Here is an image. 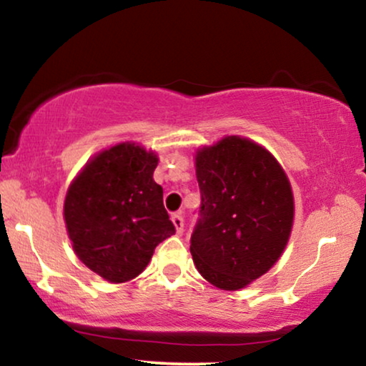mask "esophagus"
<instances>
[{
	"instance_id": "esophagus-1",
	"label": "esophagus",
	"mask_w": 366,
	"mask_h": 366,
	"mask_svg": "<svg viewBox=\"0 0 366 366\" xmlns=\"http://www.w3.org/2000/svg\"><path fill=\"white\" fill-rule=\"evenodd\" d=\"M170 219H172V224L175 226V232L180 236V234L184 232V217L180 216V214H172V217Z\"/></svg>"
}]
</instances>
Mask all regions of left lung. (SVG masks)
Masks as SVG:
<instances>
[{
    "mask_svg": "<svg viewBox=\"0 0 366 366\" xmlns=\"http://www.w3.org/2000/svg\"><path fill=\"white\" fill-rule=\"evenodd\" d=\"M201 211L191 254L204 280L237 291L280 259L295 221L288 175L269 150L227 135L196 152Z\"/></svg>",
    "mask_w": 366,
    "mask_h": 366,
    "instance_id": "8db88e82",
    "label": "left lung"
}]
</instances>
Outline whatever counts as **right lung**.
Listing matches in <instances>:
<instances>
[{
    "instance_id": "right-lung-1",
    "label": "right lung",
    "mask_w": 366,
    "mask_h": 366,
    "mask_svg": "<svg viewBox=\"0 0 366 366\" xmlns=\"http://www.w3.org/2000/svg\"><path fill=\"white\" fill-rule=\"evenodd\" d=\"M157 164L152 150L122 142L94 155L68 187L63 217L73 251L105 281L134 280L175 234L154 180Z\"/></svg>"
}]
</instances>
